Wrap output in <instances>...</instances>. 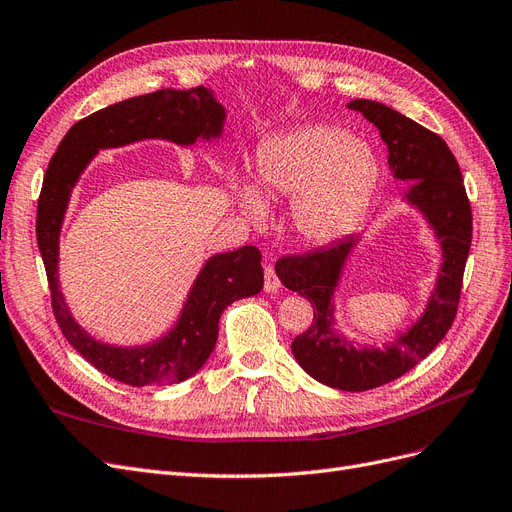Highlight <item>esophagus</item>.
<instances>
[{
  "label": "esophagus",
  "instance_id": "34e87169",
  "mask_svg": "<svg viewBox=\"0 0 512 512\" xmlns=\"http://www.w3.org/2000/svg\"><path fill=\"white\" fill-rule=\"evenodd\" d=\"M263 278H266V282H263V289H266L268 293H276L282 287L272 266H266V270H263Z\"/></svg>",
  "mask_w": 512,
  "mask_h": 512
}]
</instances>
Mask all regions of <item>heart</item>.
Wrapping results in <instances>:
<instances>
[{"label":"heart","mask_w":512,"mask_h":512,"mask_svg":"<svg viewBox=\"0 0 512 512\" xmlns=\"http://www.w3.org/2000/svg\"><path fill=\"white\" fill-rule=\"evenodd\" d=\"M380 162L367 141L348 130L312 122L263 139L253 181L238 179L236 196L253 221L268 219L266 200H291L295 232L310 244H333L365 219Z\"/></svg>","instance_id":"heart-1"}]
</instances>
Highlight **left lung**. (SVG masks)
Masks as SVG:
<instances>
[{
  "label": "left lung",
  "mask_w": 512,
  "mask_h": 512,
  "mask_svg": "<svg viewBox=\"0 0 512 512\" xmlns=\"http://www.w3.org/2000/svg\"><path fill=\"white\" fill-rule=\"evenodd\" d=\"M348 109L363 113L380 130L394 179L409 183L405 204L424 217L441 249L437 282L422 314L384 348L356 344L335 327V293L361 236H348L301 257L278 259L276 274L282 285L306 297L314 308L312 325L291 344L295 361L320 384L363 392L411 371L449 331L458 312L472 215L460 166L439 135L384 103L354 99Z\"/></svg>",
  "instance_id": "8db88e82"
}]
</instances>
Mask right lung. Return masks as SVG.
I'll use <instances>...</instances> for the list:
<instances>
[{
	"instance_id": "right-lung-1",
	"label": "right lung",
	"mask_w": 512,
	"mask_h": 512,
	"mask_svg": "<svg viewBox=\"0 0 512 512\" xmlns=\"http://www.w3.org/2000/svg\"><path fill=\"white\" fill-rule=\"evenodd\" d=\"M225 107L204 86L192 90L164 88L109 105L75 122L52 156L40 202L37 246L46 266L52 310L67 342L101 373L128 386L179 384L202 369L211 356L221 312L242 297L263 289L261 253L255 246L211 255L198 272L175 325L154 342L113 346L92 337L73 318L59 282V244L73 187L101 149L162 139L181 147L221 139Z\"/></svg>"
}]
</instances>
